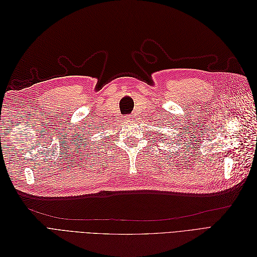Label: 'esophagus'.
Wrapping results in <instances>:
<instances>
[{
  "label": "esophagus",
  "mask_w": 257,
  "mask_h": 257,
  "mask_svg": "<svg viewBox=\"0 0 257 257\" xmlns=\"http://www.w3.org/2000/svg\"><path fill=\"white\" fill-rule=\"evenodd\" d=\"M131 120H132V115H126L125 121H126V122H131Z\"/></svg>",
  "instance_id": "1"
}]
</instances>
